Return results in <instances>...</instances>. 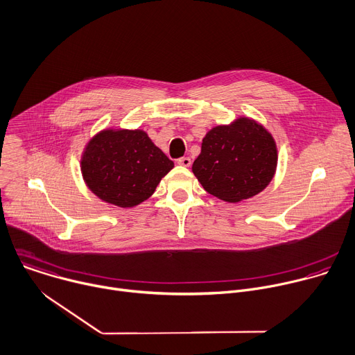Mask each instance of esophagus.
<instances>
[{
  "instance_id": "esophagus-1",
  "label": "esophagus",
  "mask_w": 355,
  "mask_h": 355,
  "mask_svg": "<svg viewBox=\"0 0 355 355\" xmlns=\"http://www.w3.org/2000/svg\"><path fill=\"white\" fill-rule=\"evenodd\" d=\"M179 165H182V166H190L191 165V159L189 158V157H183V158H179L178 161H176Z\"/></svg>"
}]
</instances>
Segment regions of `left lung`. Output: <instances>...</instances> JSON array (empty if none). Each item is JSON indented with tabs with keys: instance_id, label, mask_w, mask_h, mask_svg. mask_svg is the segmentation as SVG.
Masks as SVG:
<instances>
[{
	"instance_id": "8db88e82",
	"label": "left lung",
	"mask_w": 355,
	"mask_h": 355,
	"mask_svg": "<svg viewBox=\"0 0 355 355\" xmlns=\"http://www.w3.org/2000/svg\"><path fill=\"white\" fill-rule=\"evenodd\" d=\"M275 168L277 147L271 134L256 121L241 117L207 132L191 169L205 191L236 202L266 189Z\"/></svg>"
}]
</instances>
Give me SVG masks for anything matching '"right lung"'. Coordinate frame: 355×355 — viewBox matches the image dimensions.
Here are the masks:
<instances>
[{
    "instance_id": "1",
    "label": "right lung",
    "mask_w": 355,
    "mask_h": 355,
    "mask_svg": "<svg viewBox=\"0 0 355 355\" xmlns=\"http://www.w3.org/2000/svg\"><path fill=\"white\" fill-rule=\"evenodd\" d=\"M173 162L143 130H105L87 146L81 171L103 201L132 207L147 200Z\"/></svg>"
}]
</instances>
